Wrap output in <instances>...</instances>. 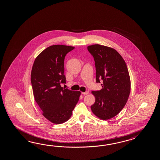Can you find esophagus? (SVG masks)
Listing matches in <instances>:
<instances>
[{
  "label": "esophagus",
  "instance_id": "1",
  "mask_svg": "<svg viewBox=\"0 0 160 160\" xmlns=\"http://www.w3.org/2000/svg\"><path fill=\"white\" fill-rule=\"evenodd\" d=\"M82 94H84V95H85V94H89V92L88 91H86L85 92H82Z\"/></svg>",
  "mask_w": 160,
  "mask_h": 160
}]
</instances>
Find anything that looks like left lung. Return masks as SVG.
Listing matches in <instances>:
<instances>
[{"label": "left lung", "mask_w": 160, "mask_h": 160, "mask_svg": "<svg viewBox=\"0 0 160 160\" xmlns=\"http://www.w3.org/2000/svg\"><path fill=\"white\" fill-rule=\"evenodd\" d=\"M96 67L97 83L102 89L93 91L96 98L91 109L102 120L113 118L121 111L130 95L131 82L126 63L115 49L99 44L88 47Z\"/></svg>", "instance_id": "obj_1"}]
</instances>
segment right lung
<instances>
[{"label": "right lung", "instance_id": "add662e5", "mask_svg": "<svg viewBox=\"0 0 160 160\" xmlns=\"http://www.w3.org/2000/svg\"><path fill=\"white\" fill-rule=\"evenodd\" d=\"M74 47L54 45L44 49L34 60L31 83L36 102L50 122L61 124L70 118L81 95L79 91L62 88L66 83L64 58Z\"/></svg>", "mask_w": 160, "mask_h": 160}]
</instances>
